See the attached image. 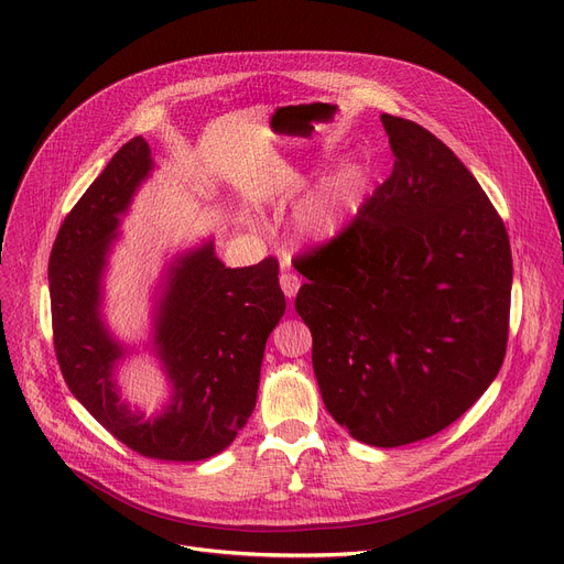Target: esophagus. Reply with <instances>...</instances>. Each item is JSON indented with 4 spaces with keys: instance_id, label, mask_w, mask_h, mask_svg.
<instances>
[{
    "instance_id": "34e87169",
    "label": "esophagus",
    "mask_w": 564,
    "mask_h": 564,
    "mask_svg": "<svg viewBox=\"0 0 564 564\" xmlns=\"http://www.w3.org/2000/svg\"><path fill=\"white\" fill-rule=\"evenodd\" d=\"M279 283H281V290L285 292V297H288V300H292V297H294V294H297V292H300V285H302L300 276H297V274H292L290 270H285V267H283V270H281Z\"/></svg>"
}]
</instances>
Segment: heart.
Returning <instances> with one entry per match:
<instances>
[{"label": "heart", "instance_id": "heart-1", "mask_svg": "<svg viewBox=\"0 0 564 564\" xmlns=\"http://www.w3.org/2000/svg\"><path fill=\"white\" fill-rule=\"evenodd\" d=\"M366 194V173L349 166L308 196L294 215V230L308 242H329L357 213Z\"/></svg>", "mask_w": 564, "mask_h": 564}]
</instances>
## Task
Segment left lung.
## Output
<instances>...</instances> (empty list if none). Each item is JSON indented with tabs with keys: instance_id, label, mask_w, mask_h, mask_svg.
I'll return each mask as SVG.
<instances>
[{
	"instance_id": "obj_1",
	"label": "left lung",
	"mask_w": 564,
	"mask_h": 564,
	"mask_svg": "<svg viewBox=\"0 0 564 564\" xmlns=\"http://www.w3.org/2000/svg\"><path fill=\"white\" fill-rule=\"evenodd\" d=\"M393 173L338 237L300 258L294 308L324 406L395 448L455 423L508 347L512 251L473 173L423 126L381 113Z\"/></svg>"
}]
</instances>
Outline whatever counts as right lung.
Returning <instances> with one entry per match:
<instances>
[{"label": "right lung", "instance_id": "1", "mask_svg": "<svg viewBox=\"0 0 564 564\" xmlns=\"http://www.w3.org/2000/svg\"><path fill=\"white\" fill-rule=\"evenodd\" d=\"M143 137L130 139L64 219L47 276L58 368L70 393L134 453L200 462L228 448L256 406L264 343L285 313L276 258L230 270L215 242L177 256L153 315V349L171 402L145 419L118 395L113 370L128 349L102 322V276L134 192L153 171Z\"/></svg>", "mask_w": 564, "mask_h": 564}]
</instances>
